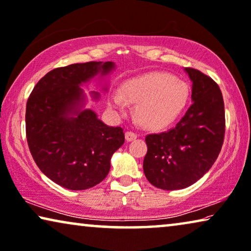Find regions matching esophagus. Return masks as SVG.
<instances>
[{
    "label": "esophagus",
    "mask_w": 251,
    "mask_h": 251,
    "mask_svg": "<svg viewBox=\"0 0 251 251\" xmlns=\"http://www.w3.org/2000/svg\"><path fill=\"white\" fill-rule=\"evenodd\" d=\"M137 138V133L133 131H126V141H132Z\"/></svg>",
    "instance_id": "1"
}]
</instances>
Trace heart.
I'll return each mask as SVG.
<instances>
[{
    "instance_id": "b5f03b06",
    "label": "heart",
    "mask_w": 251,
    "mask_h": 251,
    "mask_svg": "<svg viewBox=\"0 0 251 251\" xmlns=\"http://www.w3.org/2000/svg\"><path fill=\"white\" fill-rule=\"evenodd\" d=\"M187 82L165 72H151L122 83L121 94H113L108 104L125 110L126 100L137 104L136 115L144 126L158 129L177 118L189 100Z\"/></svg>"
}]
</instances>
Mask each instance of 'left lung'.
Returning a JSON list of instances; mask_svg holds the SVG:
<instances>
[{"label": "left lung", "instance_id": "1", "mask_svg": "<svg viewBox=\"0 0 251 251\" xmlns=\"http://www.w3.org/2000/svg\"><path fill=\"white\" fill-rule=\"evenodd\" d=\"M186 71L194 103L176 126L145 138L144 173L163 190L187 188L201 179L216 161L224 140V100L219 85L197 69Z\"/></svg>", "mask_w": 251, "mask_h": 251}]
</instances>
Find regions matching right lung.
<instances>
[{
	"mask_svg": "<svg viewBox=\"0 0 251 251\" xmlns=\"http://www.w3.org/2000/svg\"><path fill=\"white\" fill-rule=\"evenodd\" d=\"M113 68V62L56 68L36 83L27 100L26 136L32 158L47 177L70 190L103 181L112 155L125 143L122 128L108 126L95 112L78 108L83 100L81 83Z\"/></svg>",
	"mask_w": 251,
	"mask_h": 251,
	"instance_id": "1",
	"label": "right lung"
}]
</instances>
